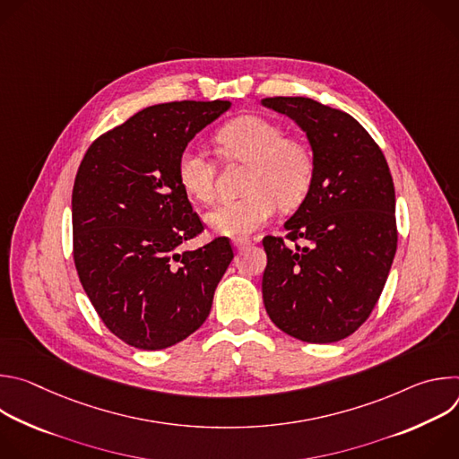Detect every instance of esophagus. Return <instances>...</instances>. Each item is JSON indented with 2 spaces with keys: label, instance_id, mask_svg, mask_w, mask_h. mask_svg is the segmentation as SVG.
<instances>
[{
  "label": "esophagus",
  "instance_id": "34e87169",
  "mask_svg": "<svg viewBox=\"0 0 459 459\" xmlns=\"http://www.w3.org/2000/svg\"><path fill=\"white\" fill-rule=\"evenodd\" d=\"M232 245H234L236 250H243L245 247L250 245V239H247V238H236V239L232 241Z\"/></svg>",
  "mask_w": 459,
  "mask_h": 459
}]
</instances>
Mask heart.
Listing matches in <instances>:
<instances>
[{"mask_svg": "<svg viewBox=\"0 0 459 459\" xmlns=\"http://www.w3.org/2000/svg\"><path fill=\"white\" fill-rule=\"evenodd\" d=\"M221 152L234 161L247 163L239 200L225 202L207 212V225L223 236H247L265 225L276 212L298 207L314 183V154L299 140L285 138L280 123L247 114L225 123L218 133ZM181 188L198 202L214 195L216 167L200 147L186 145L176 163Z\"/></svg>", "mask_w": 459, "mask_h": 459, "instance_id": "b5f03b06", "label": "heart"}]
</instances>
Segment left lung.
I'll return each mask as SVG.
<instances>
[{
  "label": "left lung",
  "mask_w": 459,
  "mask_h": 459,
  "mask_svg": "<svg viewBox=\"0 0 459 459\" xmlns=\"http://www.w3.org/2000/svg\"><path fill=\"white\" fill-rule=\"evenodd\" d=\"M261 103L303 128L316 163L287 236L264 239V303L289 336L334 343L367 321L388 278L398 247L394 183L379 145L351 114L310 98Z\"/></svg>",
  "instance_id": "1"
}]
</instances>
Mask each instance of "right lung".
Instances as JSON below:
<instances>
[{"mask_svg":"<svg viewBox=\"0 0 459 459\" xmlns=\"http://www.w3.org/2000/svg\"><path fill=\"white\" fill-rule=\"evenodd\" d=\"M230 101L152 105L87 149L73 188V254L107 329L130 347L161 351L207 319L234 257L229 238L178 252L205 225L176 176L179 152Z\"/></svg>","mask_w":459,"mask_h":459,"instance_id":"obj_1","label":"right lung"}]
</instances>
